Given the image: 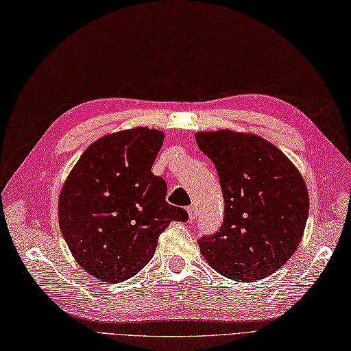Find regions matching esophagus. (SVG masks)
<instances>
[{"instance_id": "34e87169", "label": "esophagus", "mask_w": 351, "mask_h": 351, "mask_svg": "<svg viewBox=\"0 0 351 351\" xmlns=\"http://www.w3.org/2000/svg\"><path fill=\"white\" fill-rule=\"evenodd\" d=\"M187 213H189V219H190V221H195V219H196L197 212H196V208H195V206H189V208H187Z\"/></svg>"}]
</instances>
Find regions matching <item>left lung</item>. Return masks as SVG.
Returning <instances> with one entry per match:
<instances>
[{"instance_id":"left-lung-1","label":"left lung","mask_w":351,"mask_h":351,"mask_svg":"<svg viewBox=\"0 0 351 351\" xmlns=\"http://www.w3.org/2000/svg\"><path fill=\"white\" fill-rule=\"evenodd\" d=\"M195 138L216 167L225 200L219 231L197 241L203 258L237 282L273 274L304 237L309 212L304 177L258 135L221 129L197 132Z\"/></svg>"}]
</instances>
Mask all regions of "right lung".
<instances>
[{"mask_svg": "<svg viewBox=\"0 0 351 351\" xmlns=\"http://www.w3.org/2000/svg\"><path fill=\"white\" fill-rule=\"evenodd\" d=\"M164 132L119 130L84 151L58 200V219L75 261L95 279L120 283L152 258L158 237L184 209L165 202L164 178L151 168Z\"/></svg>", "mask_w": 351, "mask_h": 351, "instance_id": "add662e5", "label": "right lung"}]
</instances>
